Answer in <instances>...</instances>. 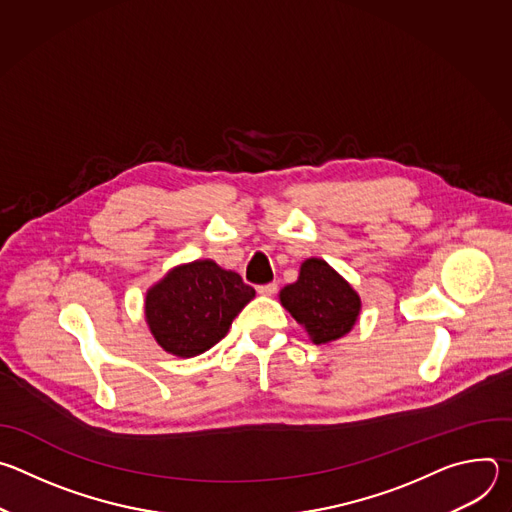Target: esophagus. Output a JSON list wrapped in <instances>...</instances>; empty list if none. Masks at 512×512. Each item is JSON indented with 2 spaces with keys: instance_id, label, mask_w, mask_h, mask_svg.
I'll list each match as a JSON object with an SVG mask.
<instances>
[{
  "instance_id": "1",
  "label": "esophagus",
  "mask_w": 512,
  "mask_h": 512,
  "mask_svg": "<svg viewBox=\"0 0 512 512\" xmlns=\"http://www.w3.org/2000/svg\"><path fill=\"white\" fill-rule=\"evenodd\" d=\"M277 291V283L273 281V283H265V285H259L257 287V294H261V296H273Z\"/></svg>"
}]
</instances>
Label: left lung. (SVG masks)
I'll return each instance as SVG.
<instances>
[{
    "label": "left lung",
    "mask_w": 512,
    "mask_h": 512,
    "mask_svg": "<svg viewBox=\"0 0 512 512\" xmlns=\"http://www.w3.org/2000/svg\"><path fill=\"white\" fill-rule=\"evenodd\" d=\"M279 300L316 344L348 334L360 312L356 291L322 259L304 261L298 281L283 287Z\"/></svg>",
    "instance_id": "8db88e82"
}]
</instances>
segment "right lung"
<instances>
[{
    "instance_id": "add662e5",
    "label": "right lung",
    "mask_w": 512,
    "mask_h": 512,
    "mask_svg": "<svg viewBox=\"0 0 512 512\" xmlns=\"http://www.w3.org/2000/svg\"><path fill=\"white\" fill-rule=\"evenodd\" d=\"M255 298L239 273L214 261H194L172 269L145 296V320L158 344L190 358L221 342L235 316Z\"/></svg>"
}]
</instances>
